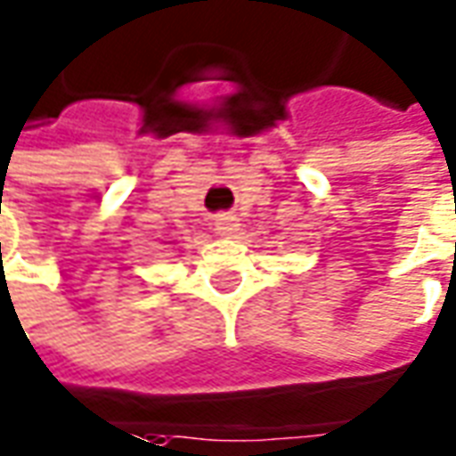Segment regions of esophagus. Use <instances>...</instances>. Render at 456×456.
<instances>
[{
    "label": "esophagus",
    "mask_w": 456,
    "mask_h": 456,
    "mask_svg": "<svg viewBox=\"0 0 456 456\" xmlns=\"http://www.w3.org/2000/svg\"><path fill=\"white\" fill-rule=\"evenodd\" d=\"M240 227V219L232 215V212H219L215 215V232L219 237H232Z\"/></svg>",
    "instance_id": "esophagus-1"
}]
</instances>
